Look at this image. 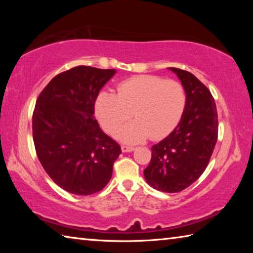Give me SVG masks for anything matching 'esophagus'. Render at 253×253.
Listing matches in <instances>:
<instances>
[{"label": "esophagus", "mask_w": 253, "mask_h": 253, "mask_svg": "<svg viewBox=\"0 0 253 253\" xmlns=\"http://www.w3.org/2000/svg\"><path fill=\"white\" fill-rule=\"evenodd\" d=\"M135 149L134 146H128V145H123L122 146V151L124 153H127V152H132Z\"/></svg>", "instance_id": "esophagus-1"}]
</instances>
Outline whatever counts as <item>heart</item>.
Here are the masks:
<instances>
[{"instance_id": "heart-1", "label": "heart", "mask_w": 253, "mask_h": 253, "mask_svg": "<svg viewBox=\"0 0 253 253\" xmlns=\"http://www.w3.org/2000/svg\"><path fill=\"white\" fill-rule=\"evenodd\" d=\"M186 107V93L176 80L157 76H138L123 81L117 95L101 91L96 99V116L101 127L126 143L142 142L148 136L161 139L169 135L181 122Z\"/></svg>"}]
</instances>
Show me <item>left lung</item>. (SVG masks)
<instances>
[{
    "mask_svg": "<svg viewBox=\"0 0 253 253\" xmlns=\"http://www.w3.org/2000/svg\"><path fill=\"white\" fill-rule=\"evenodd\" d=\"M186 93V107L177 127L152 146L144 175L152 187L177 193L193 184L207 169L217 140V111L214 98L191 72L169 68Z\"/></svg>",
    "mask_w": 253,
    "mask_h": 253,
    "instance_id": "1",
    "label": "left lung"
}]
</instances>
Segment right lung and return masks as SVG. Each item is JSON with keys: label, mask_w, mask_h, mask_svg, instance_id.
Wrapping results in <instances>:
<instances>
[{"label": "right lung", "mask_w": 253, "mask_h": 253, "mask_svg": "<svg viewBox=\"0 0 253 253\" xmlns=\"http://www.w3.org/2000/svg\"><path fill=\"white\" fill-rule=\"evenodd\" d=\"M115 72L71 68L55 76L37 99L32 134L38 158L52 181L72 194L101 191L122 154L93 118L98 93Z\"/></svg>", "instance_id": "add662e5"}]
</instances>
